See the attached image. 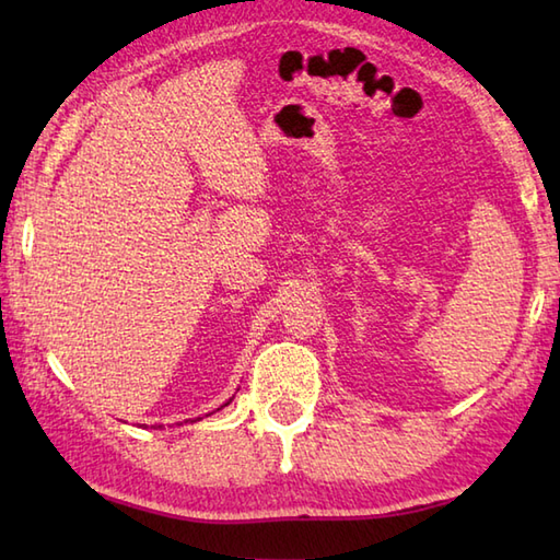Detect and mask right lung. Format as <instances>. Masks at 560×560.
<instances>
[{
	"instance_id": "right-lung-1",
	"label": "right lung",
	"mask_w": 560,
	"mask_h": 560,
	"mask_svg": "<svg viewBox=\"0 0 560 560\" xmlns=\"http://www.w3.org/2000/svg\"><path fill=\"white\" fill-rule=\"evenodd\" d=\"M229 404H231V399H229V401H225V404H223V407H229ZM197 421H199V419H197Z\"/></svg>"
}]
</instances>
